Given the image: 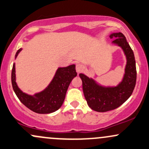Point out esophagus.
<instances>
[{
    "label": "esophagus",
    "mask_w": 149,
    "mask_h": 149,
    "mask_svg": "<svg viewBox=\"0 0 149 149\" xmlns=\"http://www.w3.org/2000/svg\"><path fill=\"white\" fill-rule=\"evenodd\" d=\"M84 70V67L81 64H77L76 65V71L77 73H80Z\"/></svg>",
    "instance_id": "esophagus-1"
}]
</instances>
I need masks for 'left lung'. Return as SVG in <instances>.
<instances>
[{"label":"left lung","instance_id":"8db88e82","mask_svg":"<svg viewBox=\"0 0 149 149\" xmlns=\"http://www.w3.org/2000/svg\"><path fill=\"white\" fill-rule=\"evenodd\" d=\"M110 38L112 43L117 45L124 50L126 57L125 74L121 82L116 87H103L92 78L79 74L82 81V89L87 102L92 109L105 112L121 106L132 95L136 81V68L134 52L121 33H112Z\"/></svg>","mask_w":149,"mask_h":149}]
</instances>
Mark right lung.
<instances>
[{"label": "right lung", "instance_id": "right-lung-1", "mask_svg": "<svg viewBox=\"0 0 149 149\" xmlns=\"http://www.w3.org/2000/svg\"><path fill=\"white\" fill-rule=\"evenodd\" d=\"M22 49H19L15 57ZM77 76L75 65L66 68H59L48 87L34 96L28 95L22 92L15 81V68L13 63L11 73V81L14 92L20 102L30 110L38 113H49L61 107L65 100L67 90L72 79Z\"/></svg>", "mask_w": 149, "mask_h": 149}]
</instances>
